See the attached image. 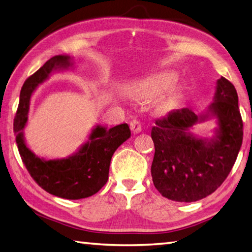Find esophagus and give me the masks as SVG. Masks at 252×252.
<instances>
[{"mask_svg": "<svg viewBox=\"0 0 252 252\" xmlns=\"http://www.w3.org/2000/svg\"><path fill=\"white\" fill-rule=\"evenodd\" d=\"M130 129L133 133H138L142 130V126L140 124V122L137 120H133L130 122Z\"/></svg>", "mask_w": 252, "mask_h": 252, "instance_id": "obj_1", "label": "esophagus"}]
</instances>
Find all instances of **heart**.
Wrapping results in <instances>:
<instances>
[{"instance_id":"obj_1","label":"heart","mask_w":252,"mask_h":252,"mask_svg":"<svg viewBox=\"0 0 252 252\" xmlns=\"http://www.w3.org/2000/svg\"><path fill=\"white\" fill-rule=\"evenodd\" d=\"M176 81V74L170 71L159 72L158 74H154L149 79L139 83L136 86L135 92L145 98H152L158 94L164 93L166 89H168ZM175 93H170L168 96H166L160 101L161 108H168L175 99Z\"/></svg>"}]
</instances>
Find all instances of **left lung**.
<instances>
[{"label": "left lung", "mask_w": 252, "mask_h": 252, "mask_svg": "<svg viewBox=\"0 0 252 252\" xmlns=\"http://www.w3.org/2000/svg\"><path fill=\"white\" fill-rule=\"evenodd\" d=\"M216 120L210 137H198L195 125ZM243 121L233 84L221 76L208 108L195 114L183 108L155 121L151 137L155 154L151 173L164 197L181 203L208 196L225 180L243 142Z\"/></svg>", "instance_id": "obj_1"}]
</instances>
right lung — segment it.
I'll use <instances>...</instances> for the list:
<instances>
[{"instance_id":"1","label":"right lung","mask_w":252,"mask_h":252,"mask_svg":"<svg viewBox=\"0 0 252 252\" xmlns=\"http://www.w3.org/2000/svg\"><path fill=\"white\" fill-rule=\"evenodd\" d=\"M73 58L58 55L46 61L42 68L28 79L20 92V101L14 121V131L21 159L34 181L49 194L65 199H82L92 196L109 179L111 158L116 149L130 138L127 124L107 129L94 126L87 141L68 158L46 159L35 155L28 147L25 127L28 122L32 94L54 72L73 68Z\"/></svg>"}]
</instances>
